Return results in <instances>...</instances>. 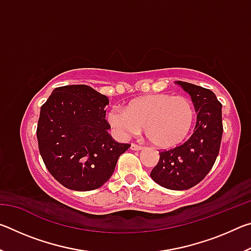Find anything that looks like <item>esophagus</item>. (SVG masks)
<instances>
[{
  "mask_svg": "<svg viewBox=\"0 0 251 251\" xmlns=\"http://www.w3.org/2000/svg\"><path fill=\"white\" fill-rule=\"evenodd\" d=\"M143 148V146L142 145H137V144H131L130 145V150L131 151H141Z\"/></svg>",
  "mask_w": 251,
  "mask_h": 251,
  "instance_id": "esophagus-1",
  "label": "esophagus"
}]
</instances>
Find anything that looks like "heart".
I'll use <instances>...</instances> for the list:
<instances>
[{
  "instance_id": "b5f03b06",
  "label": "heart",
  "mask_w": 251,
  "mask_h": 251,
  "mask_svg": "<svg viewBox=\"0 0 251 251\" xmlns=\"http://www.w3.org/2000/svg\"><path fill=\"white\" fill-rule=\"evenodd\" d=\"M107 120L122 137L138 134L144 127L148 141L160 148L178 145L192 129L193 101L184 95L151 94L135 99L126 109L114 107Z\"/></svg>"
}]
</instances>
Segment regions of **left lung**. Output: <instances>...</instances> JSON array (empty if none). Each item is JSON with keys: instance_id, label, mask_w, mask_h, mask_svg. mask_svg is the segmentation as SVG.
I'll return each mask as SVG.
<instances>
[{"instance_id": "left-lung-1", "label": "left lung", "mask_w": 251, "mask_h": 251, "mask_svg": "<svg viewBox=\"0 0 251 251\" xmlns=\"http://www.w3.org/2000/svg\"><path fill=\"white\" fill-rule=\"evenodd\" d=\"M176 83L192 96L197 112L196 125L187 141L159 152L151 177L165 188L185 190L206 177L219 154L224 130L222 103L208 88L180 80Z\"/></svg>"}]
</instances>
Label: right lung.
I'll list each match as a JSON object with an SVG mask.
<instances>
[{"label": "right lung", "mask_w": 251, "mask_h": 251, "mask_svg": "<svg viewBox=\"0 0 251 251\" xmlns=\"http://www.w3.org/2000/svg\"><path fill=\"white\" fill-rule=\"evenodd\" d=\"M109 100L87 85L56 87L42 105L37 143L46 168L66 188H100L129 144L117 143L105 120Z\"/></svg>", "instance_id": "obj_1"}]
</instances>
